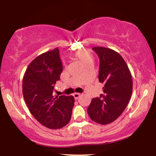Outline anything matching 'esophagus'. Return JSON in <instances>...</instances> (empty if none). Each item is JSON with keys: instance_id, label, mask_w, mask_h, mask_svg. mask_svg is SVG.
Returning <instances> with one entry per match:
<instances>
[{"instance_id": "34e87169", "label": "esophagus", "mask_w": 156, "mask_h": 156, "mask_svg": "<svg viewBox=\"0 0 156 156\" xmlns=\"http://www.w3.org/2000/svg\"><path fill=\"white\" fill-rule=\"evenodd\" d=\"M73 97H74V98H75V100H78L79 98H80V94H79V93H74L73 94Z\"/></svg>"}]
</instances>
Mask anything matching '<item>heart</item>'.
Returning <instances> with one entry per match:
<instances>
[{
  "label": "heart",
  "instance_id": "heart-1",
  "mask_svg": "<svg viewBox=\"0 0 156 156\" xmlns=\"http://www.w3.org/2000/svg\"><path fill=\"white\" fill-rule=\"evenodd\" d=\"M74 57L80 60L84 65V67L87 66L93 65L94 62V56L91 54V53L88 51V50L81 49L78 50L77 51L75 52Z\"/></svg>",
  "mask_w": 156,
  "mask_h": 156
}]
</instances>
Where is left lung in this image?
Segmentation results:
<instances>
[{"instance_id":"left-lung-1","label":"left lung","mask_w":156,"mask_h":156,"mask_svg":"<svg viewBox=\"0 0 156 156\" xmlns=\"http://www.w3.org/2000/svg\"><path fill=\"white\" fill-rule=\"evenodd\" d=\"M100 58L99 82L104 84L103 94L92 99L87 109L91 119L100 125L115 121L126 109L133 89L130 70L117 51L94 47Z\"/></svg>"}]
</instances>
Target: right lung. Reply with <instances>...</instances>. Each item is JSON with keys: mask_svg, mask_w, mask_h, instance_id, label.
Here are the masks:
<instances>
[{"mask_svg": "<svg viewBox=\"0 0 156 156\" xmlns=\"http://www.w3.org/2000/svg\"><path fill=\"white\" fill-rule=\"evenodd\" d=\"M62 72L59 50L43 53L28 65L23 78V94L31 114L42 125L60 129L70 121L74 98L54 95Z\"/></svg>", "mask_w": 156, "mask_h": 156, "instance_id": "1", "label": "right lung"}]
</instances>
